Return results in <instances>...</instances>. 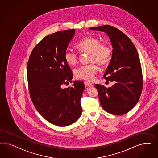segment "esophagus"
Wrapping results in <instances>:
<instances>
[{
	"label": "esophagus",
	"instance_id": "34e87169",
	"mask_svg": "<svg viewBox=\"0 0 158 158\" xmlns=\"http://www.w3.org/2000/svg\"><path fill=\"white\" fill-rule=\"evenodd\" d=\"M84 83H85V85H86L87 87H91L94 86L93 83H91L88 82V81H84Z\"/></svg>",
	"mask_w": 158,
	"mask_h": 158
}]
</instances>
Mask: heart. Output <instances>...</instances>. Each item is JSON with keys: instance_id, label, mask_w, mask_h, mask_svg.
I'll return each instance as SVG.
<instances>
[{"instance_id": "b5f03b06", "label": "heart", "mask_w": 158, "mask_h": 158, "mask_svg": "<svg viewBox=\"0 0 158 158\" xmlns=\"http://www.w3.org/2000/svg\"><path fill=\"white\" fill-rule=\"evenodd\" d=\"M77 48L81 52L89 53V61L96 62L100 64H105L110 59L112 50L110 47L93 36H87L81 39L77 43ZM78 56L77 53L71 50L67 49L64 52V59L69 65H74L77 62ZM98 71V67L94 63L83 65L74 70L75 76L77 79L87 81L95 79Z\"/></svg>"}]
</instances>
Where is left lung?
<instances>
[{
    "label": "left lung",
    "mask_w": 158,
    "mask_h": 158,
    "mask_svg": "<svg viewBox=\"0 0 158 158\" xmlns=\"http://www.w3.org/2000/svg\"><path fill=\"white\" fill-rule=\"evenodd\" d=\"M89 29L105 32L113 48L104 77L115 83L109 88L95 85L101 105L112 114H125L137 103L143 89L142 71L137 49L131 40L114 27L105 25Z\"/></svg>",
    "instance_id": "left-lung-1"
}]
</instances>
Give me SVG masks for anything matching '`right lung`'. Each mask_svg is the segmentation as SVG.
<instances>
[{"instance_id":"1","label":"right lung","mask_w":158,"mask_h":158,"mask_svg":"<svg viewBox=\"0 0 158 158\" xmlns=\"http://www.w3.org/2000/svg\"><path fill=\"white\" fill-rule=\"evenodd\" d=\"M75 33V29H70L46 36L33 49L27 64L29 91L35 107L48 122L59 126L73 123L81 115L83 81L62 87L72 82L64 52Z\"/></svg>"}]
</instances>
